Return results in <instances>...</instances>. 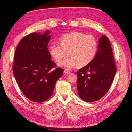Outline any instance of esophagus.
I'll list each match as a JSON object with an SVG mask.
<instances>
[{
  "label": "esophagus",
  "instance_id": "obj_1",
  "mask_svg": "<svg viewBox=\"0 0 132 132\" xmlns=\"http://www.w3.org/2000/svg\"><path fill=\"white\" fill-rule=\"evenodd\" d=\"M64 73H66V74H70L71 73V72L70 71H68V70H64Z\"/></svg>",
  "mask_w": 132,
  "mask_h": 132
}]
</instances>
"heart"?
<instances>
[{"instance_id":"obj_1","label":"heart","mask_w":132,"mask_h":132,"mask_svg":"<svg viewBox=\"0 0 132 132\" xmlns=\"http://www.w3.org/2000/svg\"><path fill=\"white\" fill-rule=\"evenodd\" d=\"M60 43H52L49 46V52L59 64L70 69L89 65L95 58L97 51V42L94 37L80 32H73L62 35L59 39Z\"/></svg>"}]
</instances>
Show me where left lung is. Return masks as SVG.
<instances>
[{
	"label": "left lung",
	"mask_w": 132,
	"mask_h": 132,
	"mask_svg": "<svg viewBox=\"0 0 132 132\" xmlns=\"http://www.w3.org/2000/svg\"><path fill=\"white\" fill-rule=\"evenodd\" d=\"M117 71L111 46L109 38L103 35L94 60L77 72L80 97L93 102L104 96L112 85Z\"/></svg>",
	"instance_id": "8db88e82"
}]
</instances>
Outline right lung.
Instances as JSON below:
<instances>
[{"mask_svg":"<svg viewBox=\"0 0 132 132\" xmlns=\"http://www.w3.org/2000/svg\"><path fill=\"white\" fill-rule=\"evenodd\" d=\"M48 34L47 30L43 35H28L21 39L14 54L13 72L17 84L26 97L37 103L50 97L64 72L51 59Z\"/></svg>","mask_w":132,"mask_h":132,"instance_id":"right-lung-1","label":"right lung"}]
</instances>
